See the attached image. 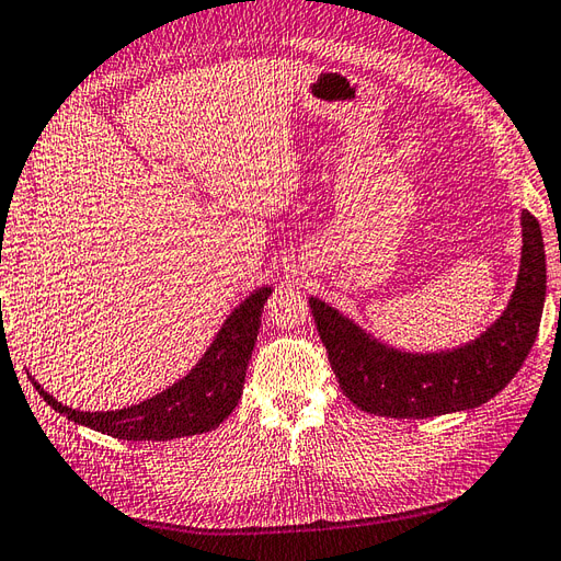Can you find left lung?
Returning a JSON list of instances; mask_svg holds the SVG:
<instances>
[{
  "label": "left lung",
  "mask_w": 561,
  "mask_h": 561,
  "mask_svg": "<svg viewBox=\"0 0 561 561\" xmlns=\"http://www.w3.org/2000/svg\"><path fill=\"white\" fill-rule=\"evenodd\" d=\"M520 263L502 316L476 340L439 351H403L310 296L320 340L344 394L360 411L387 419H433L483 407L512 382L536 342L547 267L538 219L520 213Z\"/></svg>",
  "instance_id": "8db88e82"
}]
</instances>
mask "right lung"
I'll return each mask as SVG.
<instances>
[{
  "label": "right lung",
  "mask_w": 561,
  "mask_h": 561,
  "mask_svg": "<svg viewBox=\"0 0 561 561\" xmlns=\"http://www.w3.org/2000/svg\"><path fill=\"white\" fill-rule=\"evenodd\" d=\"M272 294V286H260L231 310V316L215 334L201 360L181 377L179 382L167 387L136 407L119 411H76L64 407L51 394L35 382L51 409L64 413L69 421L85 425L98 433L112 435L116 439L131 442H167L176 437H191L210 433L219 423H225L243 392L245 370L253 354L260 330V316Z\"/></svg>",
  "instance_id": "right-lung-1"
}]
</instances>
